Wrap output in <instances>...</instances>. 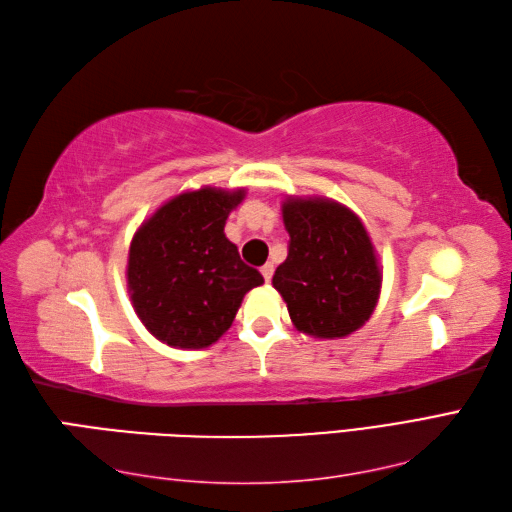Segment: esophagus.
<instances>
[{"label": "esophagus", "instance_id": "obj_1", "mask_svg": "<svg viewBox=\"0 0 512 512\" xmlns=\"http://www.w3.org/2000/svg\"><path fill=\"white\" fill-rule=\"evenodd\" d=\"M260 273H263L265 282H271V276H273V265H271V263H267L263 269H260Z\"/></svg>", "mask_w": 512, "mask_h": 512}]
</instances>
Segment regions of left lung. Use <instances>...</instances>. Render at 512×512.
<instances>
[{
    "instance_id": "8db88e82",
    "label": "left lung",
    "mask_w": 512,
    "mask_h": 512,
    "mask_svg": "<svg viewBox=\"0 0 512 512\" xmlns=\"http://www.w3.org/2000/svg\"><path fill=\"white\" fill-rule=\"evenodd\" d=\"M289 256L273 273L293 326L315 339H343L369 321L382 271L363 221L326 197H286Z\"/></svg>"
}]
</instances>
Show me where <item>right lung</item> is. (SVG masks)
Listing matches in <instances>:
<instances>
[{
    "mask_svg": "<svg viewBox=\"0 0 512 512\" xmlns=\"http://www.w3.org/2000/svg\"><path fill=\"white\" fill-rule=\"evenodd\" d=\"M245 189L180 193L143 221L130 243L128 291L143 326L180 350L213 345L247 291L263 284L228 241L226 219Z\"/></svg>",
    "mask_w": 512,
    "mask_h": 512,
    "instance_id": "1",
    "label": "right lung"
}]
</instances>
